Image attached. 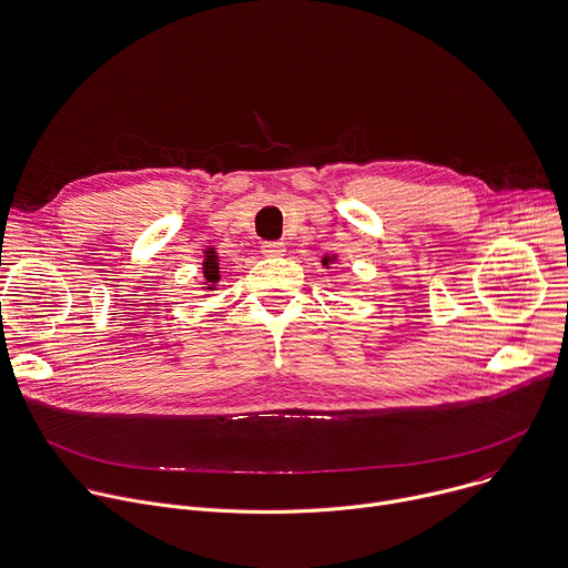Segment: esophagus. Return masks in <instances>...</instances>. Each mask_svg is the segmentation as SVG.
I'll return each mask as SVG.
<instances>
[{"label":"esophagus","instance_id":"esophagus-1","mask_svg":"<svg viewBox=\"0 0 568 568\" xmlns=\"http://www.w3.org/2000/svg\"><path fill=\"white\" fill-rule=\"evenodd\" d=\"M261 250H263V254H265L267 258H278V256L285 254V245L278 243V241H267V243H263Z\"/></svg>","mask_w":568,"mask_h":568}]
</instances>
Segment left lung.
<instances>
[{
    "mask_svg": "<svg viewBox=\"0 0 568 568\" xmlns=\"http://www.w3.org/2000/svg\"><path fill=\"white\" fill-rule=\"evenodd\" d=\"M334 261H336V254H334V256H329V254H325V256H323V261H321V263H323V267H329V265H332V263H334Z\"/></svg>",
    "mask_w": 568,
    "mask_h": 568,
    "instance_id": "left-lung-1",
    "label": "left lung"
}]
</instances>
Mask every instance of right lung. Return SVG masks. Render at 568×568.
<instances>
[{
  "label": "right lung",
  "mask_w": 568,
  "mask_h": 568,
  "mask_svg": "<svg viewBox=\"0 0 568 568\" xmlns=\"http://www.w3.org/2000/svg\"><path fill=\"white\" fill-rule=\"evenodd\" d=\"M203 276H205V290L214 292L219 290L221 281V265H219V254L214 247L205 250V261H203Z\"/></svg>",
  "instance_id": "right-lung-1"
}]
</instances>
